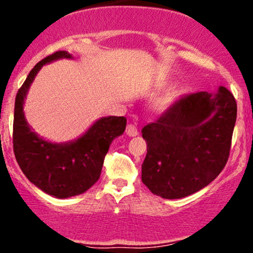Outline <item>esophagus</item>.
I'll return each instance as SVG.
<instances>
[{
    "label": "esophagus",
    "mask_w": 253,
    "mask_h": 253,
    "mask_svg": "<svg viewBox=\"0 0 253 253\" xmlns=\"http://www.w3.org/2000/svg\"><path fill=\"white\" fill-rule=\"evenodd\" d=\"M126 134L128 136H136L138 135V128L134 124H128L126 127Z\"/></svg>",
    "instance_id": "esophagus-1"
}]
</instances>
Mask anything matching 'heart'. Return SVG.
<instances>
[{
	"label": "heart",
	"mask_w": 253,
	"mask_h": 253,
	"mask_svg": "<svg viewBox=\"0 0 253 253\" xmlns=\"http://www.w3.org/2000/svg\"><path fill=\"white\" fill-rule=\"evenodd\" d=\"M175 97H176L175 92H169V94H167L165 96L161 97L158 101H157V102L155 103V109H157V110L167 109L168 107L171 104V102L175 100Z\"/></svg>",
	"instance_id": "obj_1"
}]
</instances>
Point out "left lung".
I'll return each instance as SVG.
<instances>
[{
	"instance_id": "1",
	"label": "left lung",
	"mask_w": 253,
	"mask_h": 253,
	"mask_svg": "<svg viewBox=\"0 0 253 253\" xmlns=\"http://www.w3.org/2000/svg\"><path fill=\"white\" fill-rule=\"evenodd\" d=\"M236 120L237 102L225 86L181 97L141 130L147 144L141 181L169 200L201 190L227 163Z\"/></svg>"
}]
</instances>
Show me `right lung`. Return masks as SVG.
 <instances>
[{
    "label": "right lung",
    "mask_w": 253,
    "mask_h": 253,
    "mask_svg": "<svg viewBox=\"0 0 253 253\" xmlns=\"http://www.w3.org/2000/svg\"><path fill=\"white\" fill-rule=\"evenodd\" d=\"M66 51L54 52L32 69L15 98L13 146L17 164L30 181L57 199L80 195L100 178L110 144L126 128V118L103 117L85 133L66 143H52L33 132L25 118L24 104L31 84L45 64L72 59Z\"/></svg>",
    "instance_id": "1"
}]
</instances>
